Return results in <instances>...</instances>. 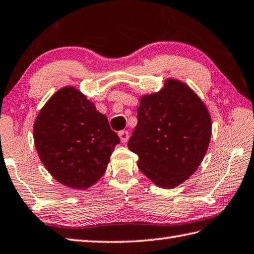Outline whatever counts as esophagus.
<instances>
[{
    "label": "esophagus",
    "instance_id": "34e87169",
    "mask_svg": "<svg viewBox=\"0 0 254 254\" xmlns=\"http://www.w3.org/2000/svg\"><path fill=\"white\" fill-rule=\"evenodd\" d=\"M119 138H121V141L122 142H127L128 141V138H129V133H128V131L127 130H122V131H119Z\"/></svg>",
    "mask_w": 254,
    "mask_h": 254
}]
</instances>
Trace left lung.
I'll use <instances>...</instances> for the list:
<instances>
[{
    "instance_id": "left-lung-1",
    "label": "left lung",
    "mask_w": 254,
    "mask_h": 254,
    "mask_svg": "<svg viewBox=\"0 0 254 254\" xmlns=\"http://www.w3.org/2000/svg\"><path fill=\"white\" fill-rule=\"evenodd\" d=\"M138 124L128 148L138 168L160 188L186 181L203 160L211 138V117L188 85L166 79L158 93L140 98Z\"/></svg>"
}]
</instances>
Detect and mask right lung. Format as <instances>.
<instances>
[{"label":"right lung","instance_id":"right-lung-1","mask_svg":"<svg viewBox=\"0 0 254 254\" xmlns=\"http://www.w3.org/2000/svg\"><path fill=\"white\" fill-rule=\"evenodd\" d=\"M34 142L53 178L73 189H87L102 178L121 142L105 115L71 86L47 100L35 119Z\"/></svg>","mask_w":254,"mask_h":254}]
</instances>
